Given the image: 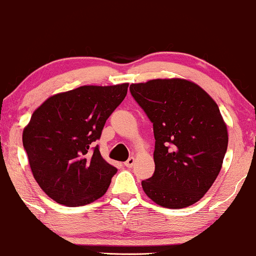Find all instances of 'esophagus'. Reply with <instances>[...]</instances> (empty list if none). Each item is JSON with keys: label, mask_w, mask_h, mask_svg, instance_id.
Wrapping results in <instances>:
<instances>
[{"label": "esophagus", "mask_w": 256, "mask_h": 256, "mask_svg": "<svg viewBox=\"0 0 256 256\" xmlns=\"http://www.w3.org/2000/svg\"><path fill=\"white\" fill-rule=\"evenodd\" d=\"M135 164V158L134 157H129V158L124 162V166L127 168H132Z\"/></svg>", "instance_id": "34e87169"}]
</instances>
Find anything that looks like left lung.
Returning <instances> with one entry per match:
<instances>
[{
  "instance_id": "8db88e82",
  "label": "left lung",
  "mask_w": 256,
  "mask_h": 256,
  "mask_svg": "<svg viewBox=\"0 0 256 256\" xmlns=\"http://www.w3.org/2000/svg\"><path fill=\"white\" fill-rule=\"evenodd\" d=\"M129 90L152 122L156 140L155 172L142 180L143 191L163 208L194 204L218 177L228 144L218 104L186 79H152Z\"/></svg>"
}]
</instances>
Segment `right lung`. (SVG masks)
<instances>
[{"mask_svg": "<svg viewBox=\"0 0 256 256\" xmlns=\"http://www.w3.org/2000/svg\"><path fill=\"white\" fill-rule=\"evenodd\" d=\"M128 85H86L54 94L31 115L23 146L34 178L58 204L86 205L106 194L116 168L93 142L127 96Z\"/></svg>", "mask_w": 256, "mask_h": 256, "instance_id": "obj_1", "label": "right lung"}]
</instances>
